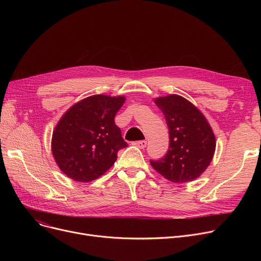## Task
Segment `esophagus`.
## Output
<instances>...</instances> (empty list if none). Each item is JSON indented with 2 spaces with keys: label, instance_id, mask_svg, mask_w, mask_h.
<instances>
[{
  "label": "esophagus",
  "instance_id": "esophagus-1",
  "mask_svg": "<svg viewBox=\"0 0 261 261\" xmlns=\"http://www.w3.org/2000/svg\"><path fill=\"white\" fill-rule=\"evenodd\" d=\"M132 144L134 146H136V147H139L140 149H144L147 146V142L146 141H138V142H133Z\"/></svg>",
  "mask_w": 261,
  "mask_h": 261
}]
</instances>
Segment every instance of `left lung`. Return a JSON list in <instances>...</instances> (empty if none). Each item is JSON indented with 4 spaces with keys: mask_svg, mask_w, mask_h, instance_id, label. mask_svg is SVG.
<instances>
[{
    "mask_svg": "<svg viewBox=\"0 0 261 261\" xmlns=\"http://www.w3.org/2000/svg\"><path fill=\"white\" fill-rule=\"evenodd\" d=\"M165 116L169 130V148L151 166L173 183L199 177L208 167L216 149V139L208 121L199 110L179 95L154 99Z\"/></svg>",
    "mask_w": 261,
    "mask_h": 261,
    "instance_id": "obj_1",
    "label": "left lung"
}]
</instances>
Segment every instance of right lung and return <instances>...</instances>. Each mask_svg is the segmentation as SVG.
I'll return each instance as SVG.
<instances>
[{"label": "right lung", "instance_id": "right-lung-1", "mask_svg": "<svg viewBox=\"0 0 261 261\" xmlns=\"http://www.w3.org/2000/svg\"><path fill=\"white\" fill-rule=\"evenodd\" d=\"M123 96L93 95L74 105L53 132L51 151L61 171L77 182H91L115 163L126 148L114 117Z\"/></svg>", "mask_w": 261, "mask_h": 261}]
</instances>
